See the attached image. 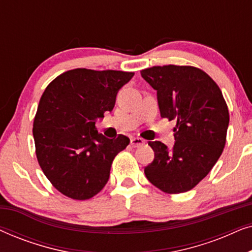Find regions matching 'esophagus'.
<instances>
[{"label":"esophagus","mask_w":252,"mask_h":252,"mask_svg":"<svg viewBox=\"0 0 252 252\" xmlns=\"http://www.w3.org/2000/svg\"><path fill=\"white\" fill-rule=\"evenodd\" d=\"M144 144V141L142 139H139V137H133L132 140H130V146L133 148H137V147H141Z\"/></svg>","instance_id":"1"}]
</instances>
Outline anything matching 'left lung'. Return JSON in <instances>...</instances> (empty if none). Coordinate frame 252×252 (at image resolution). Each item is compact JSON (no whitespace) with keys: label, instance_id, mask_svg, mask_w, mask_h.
<instances>
[{"label":"left lung","instance_id":"1","mask_svg":"<svg viewBox=\"0 0 252 252\" xmlns=\"http://www.w3.org/2000/svg\"><path fill=\"white\" fill-rule=\"evenodd\" d=\"M157 91L161 118L177 120L172 150L150 141L155 158L144 167L148 180L166 194L190 190L221 156L229 113L218 85L201 68L163 65L141 71Z\"/></svg>","mask_w":252,"mask_h":252}]
</instances>
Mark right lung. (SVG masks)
<instances>
[{
	"label": "right lung",
	"mask_w": 252,
	"mask_h": 252,
	"mask_svg": "<svg viewBox=\"0 0 252 252\" xmlns=\"http://www.w3.org/2000/svg\"><path fill=\"white\" fill-rule=\"evenodd\" d=\"M134 72L74 68L44 89L33 123L35 154L51 185L72 199L85 201L102 190L111 164L129 139H106L95 120L115 106L117 93Z\"/></svg>",
	"instance_id": "obj_1"
}]
</instances>
